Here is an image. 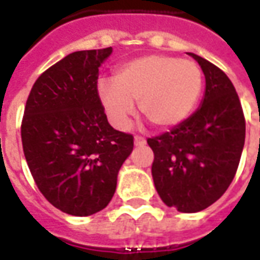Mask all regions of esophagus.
Here are the masks:
<instances>
[{
  "instance_id": "esophagus-1",
  "label": "esophagus",
  "mask_w": 260,
  "mask_h": 260,
  "mask_svg": "<svg viewBox=\"0 0 260 260\" xmlns=\"http://www.w3.org/2000/svg\"><path fill=\"white\" fill-rule=\"evenodd\" d=\"M134 142H135V146H143V145H146V139H145V138H142V136H139V135L135 136Z\"/></svg>"
}]
</instances>
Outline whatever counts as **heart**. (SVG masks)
I'll return each mask as SVG.
<instances>
[{
	"mask_svg": "<svg viewBox=\"0 0 260 260\" xmlns=\"http://www.w3.org/2000/svg\"><path fill=\"white\" fill-rule=\"evenodd\" d=\"M203 89L201 68L188 59L145 55L119 65L114 80H102L99 97L117 128L126 129L139 102L142 115L156 128L184 122L199 102Z\"/></svg>",
	"mask_w": 260,
	"mask_h": 260,
	"instance_id": "obj_1",
	"label": "heart"
}]
</instances>
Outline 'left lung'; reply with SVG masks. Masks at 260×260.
<instances>
[{"mask_svg": "<svg viewBox=\"0 0 260 260\" xmlns=\"http://www.w3.org/2000/svg\"><path fill=\"white\" fill-rule=\"evenodd\" d=\"M189 54L206 79L202 106L170 132L147 139L158 195L182 213L201 212L223 196L245 142V117L234 85L218 67Z\"/></svg>", "mask_w": 260, "mask_h": 260, "instance_id": "8db88e82", "label": "left lung"}]
</instances>
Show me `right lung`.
Masks as SVG:
<instances>
[{
  "mask_svg": "<svg viewBox=\"0 0 260 260\" xmlns=\"http://www.w3.org/2000/svg\"><path fill=\"white\" fill-rule=\"evenodd\" d=\"M113 48L75 51L43 72L20 125L39 191L54 207L90 216L107 206L134 136L108 124L97 91L99 67Z\"/></svg>",
  "mask_w": 260,
  "mask_h": 260,
  "instance_id": "1",
  "label": "right lung"
}]
</instances>
